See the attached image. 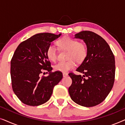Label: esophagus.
<instances>
[{
	"label": "esophagus",
	"instance_id": "esophagus-1",
	"mask_svg": "<svg viewBox=\"0 0 125 125\" xmlns=\"http://www.w3.org/2000/svg\"><path fill=\"white\" fill-rule=\"evenodd\" d=\"M62 75H63V77H65L68 76V73H62Z\"/></svg>",
	"mask_w": 125,
	"mask_h": 125
}]
</instances>
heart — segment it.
I'll return each instance as SVG.
<instances>
[{
    "instance_id": "obj_1",
    "label": "heart",
    "mask_w": 125,
    "mask_h": 125,
    "mask_svg": "<svg viewBox=\"0 0 125 125\" xmlns=\"http://www.w3.org/2000/svg\"><path fill=\"white\" fill-rule=\"evenodd\" d=\"M57 44L61 50L68 51L67 59L69 60L65 62H59L56 64L54 69L56 71L68 72L76 66V61L78 62H83L88 54L86 46L84 44L80 42L77 39L64 37L58 41ZM46 55L50 61L53 62L56 61L57 52L53 44H50L47 48Z\"/></svg>"
}]
</instances>
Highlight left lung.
<instances>
[{
  "label": "left lung",
  "mask_w": 125,
  "mask_h": 125,
  "mask_svg": "<svg viewBox=\"0 0 125 125\" xmlns=\"http://www.w3.org/2000/svg\"><path fill=\"white\" fill-rule=\"evenodd\" d=\"M74 38L83 40L88 54L76 71L69 73L72 83L68 91L72 100L78 105L92 107L105 100L113 86L115 78V58L106 42L94 32L83 31Z\"/></svg>",
  "instance_id": "1"
}]
</instances>
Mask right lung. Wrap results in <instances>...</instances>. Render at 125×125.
<instances>
[{
	"label": "right lung",
	"mask_w": 125,
	"mask_h": 125,
	"mask_svg": "<svg viewBox=\"0 0 125 125\" xmlns=\"http://www.w3.org/2000/svg\"><path fill=\"white\" fill-rule=\"evenodd\" d=\"M61 35L36 34L21 42L15 50L11 61L12 87L25 105L35 106L45 103L50 99L54 86L62 78L61 72H52L46 55L51 42ZM44 70L49 72L48 76L41 77Z\"/></svg>",
	"instance_id": "add662e5"
}]
</instances>
